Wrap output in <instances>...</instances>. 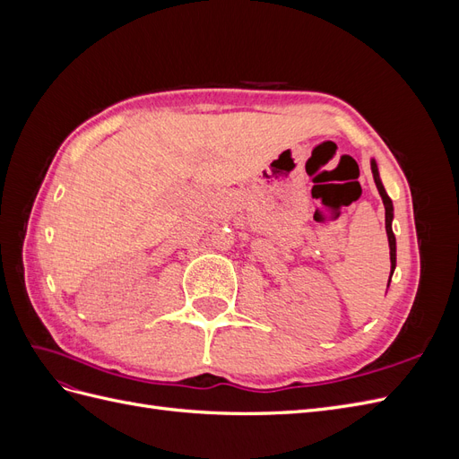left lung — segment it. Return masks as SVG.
<instances>
[{
	"label": "left lung",
	"mask_w": 459,
	"mask_h": 459,
	"mask_svg": "<svg viewBox=\"0 0 459 459\" xmlns=\"http://www.w3.org/2000/svg\"><path fill=\"white\" fill-rule=\"evenodd\" d=\"M371 172H373V179H375V186H377L379 189V195L383 199V204H385V228H386V235H388V247H391V275L394 272V266H396V238L393 233V201L391 197L386 195V191L381 184L379 179V170H377V164H375V160H371Z\"/></svg>",
	"instance_id": "left-lung-1"
}]
</instances>
